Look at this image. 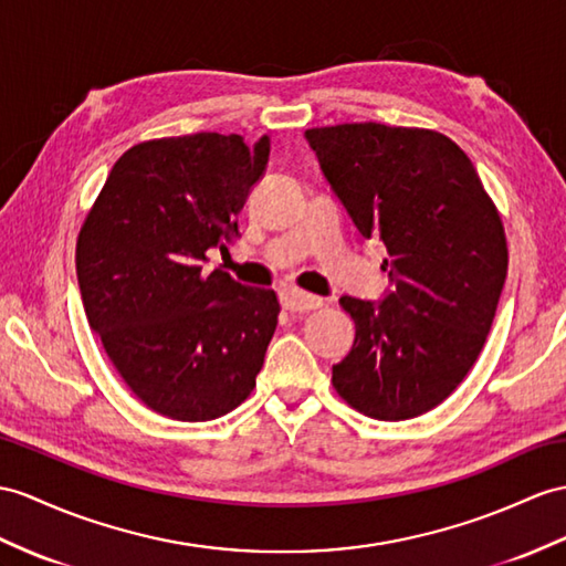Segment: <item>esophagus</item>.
I'll list each match as a JSON object with an SVG mask.
<instances>
[{
	"mask_svg": "<svg viewBox=\"0 0 566 566\" xmlns=\"http://www.w3.org/2000/svg\"><path fill=\"white\" fill-rule=\"evenodd\" d=\"M281 302H283V307L291 312H310V310H319L324 305L322 297L302 293V291H285L281 295Z\"/></svg>",
	"mask_w": 566,
	"mask_h": 566,
	"instance_id": "34e87169",
	"label": "esophagus"
}]
</instances>
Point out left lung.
Listing matches in <instances>:
<instances>
[{
	"mask_svg": "<svg viewBox=\"0 0 566 566\" xmlns=\"http://www.w3.org/2000/svg\"><path fill=\"white\" fill-rule=\"evenodd\" d=\"M305 139L360 235L387 244L394 283L379 302L340 297L355 340L331 381L367 418H418L451 396L485 346L509 264L497 206L439 132L355 122Z\"/></svg>",
	"mask_w": 566,
	"mask_h": 566,
	"instance_id": "1",
	"label": "left lung"
}]
</instances>
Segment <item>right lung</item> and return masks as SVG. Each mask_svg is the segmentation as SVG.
<instances>
[{"instance_id": "right-lung-1", "label": "right lung", "mask_w": 566, "mask_h": 566, "mask_svg": "<svg viewBox=\"0 0 566 566\" xmlns=\"http://www.w3.org/2000/svg\"><path fill=\"white\" fill-rule=\"evenodd\" d=\"M271 142L201 132L132 146L113 165L76 242L91 328L124 384L182 422L226 416L252 394L279 324V297L226 271L238 216Z\"/></svg>"}]
</instances>
